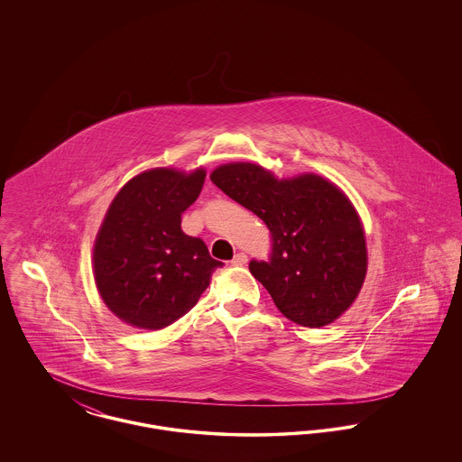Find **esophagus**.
<instances>
[{"instance_id": "1", "label": "esophagus", "mask_w": 462, "mask_h": 462, "mask_svg": "<svg viewBox=\"0 0 462 462\" xmlns=\"http://www.w3.org/2000/svg\"><path fill=\"white\" fill-rule=\"evenodd\" d=\"M245 263H247V254L245 253H237L234 256V260H232V264H237V266H242V264Z\"/></svg>"}]
</instances>
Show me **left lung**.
<instances>
[{
  "instance_id": "obj_1",
  "label": "left lung",
  "mask_w": 462,
  "mask_h": 462,
  "mask_svg": "<svg viewBox=\"0 0 462 462\" xmlns=\"http://www.w3.org/2000/svg\"><path fill=\"white\" fill-rule=\"evenodd\" d=\"M211 181L264 221L268 262L249 270L289 320L322 328L352 307L367 272L364 228L348 198L319 175L277 180L253 162L223 164Z\"/></svg>"
}]
</instances>
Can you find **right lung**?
I'll list each match as a JSON object with an SVG mask.
<instances>
[{
	"instance_id": "obj_1",
	"label": "right lung",
	"mask_w": 462,
	"mask_h": 462,
	"mask_svg": "<svg viewBox=\"0 0 462 462\" xmlns=\"http://www.w3.org/2000/svg\"><path fill=\"white\" fill-rule=\"evenodd\" d=\"M206 171L155 168L132 178L114 198L93 247L95 282L123 322L157 330L196 307L223 266L202 239L181 230Z\"/></svg>"
}]
</instances>
